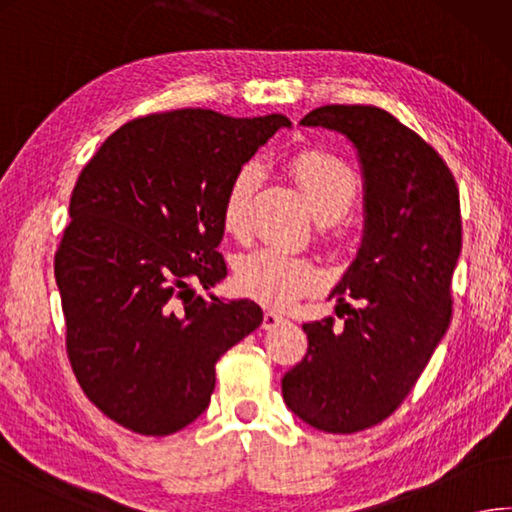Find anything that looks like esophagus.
I'll list each match as a JSON object with an SVG mask.
<instances>
[{"label": "esophagus", "instance_id": "esophagus-1", "mask_svg": "<svg viewBox=\"0 0 512 512\" xmlns=\"http://www.w3.org/2000/svg\"><path fill=\"white\" fill-rule=\"evenodd\" d=\"M285 323V316L278 314V312H265L263 316V327L265 330H276L278 325Z\"/></svg>", "mask_w": 512, "mask_h": 512}]
</instances>
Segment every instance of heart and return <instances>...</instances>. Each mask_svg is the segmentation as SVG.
<instances>
[{
	"instance_id": "b5f03b06",
	"label": "heart",
	"mask_w": 512,
	"mask_h": 512,
	"mask_svg": "<svg viewBox=\"0 0 512 512\" xmlns=\"http://www.w3.org/2000/svg\"><path fill=\"white\" fill-rule=\"evenodd\" d=\"M292 173L318 223H336L352 207L356 180L343 162L305 151L292 160ZM258 182L260 167L256 162H247L231 178L223 200V227L229 234H245ZM234 274L240 292L269 307H289L321 285L323 278L310 258L276 247H256L240 254Z\"/></svg>"
}]
</instances>
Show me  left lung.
Returning <instances> with one entry per match:
<instances>
[{
    "mask_svg": "<svg viewBox=\"0 0 512 512\" xmlns=\"http://www.w3.org/2000/svg\"><path fill=\"white\" fill-rule=\"evenodd\" d=\"M301 127L352 144L363 178V236L330 292L345 323H305L307 354L283 376L287 408L334 435L372 428L401 406L452 318L461 254L459 191L446 162L376 106L327 104ZM350 295L359 308L344 303Z\"/></svg>",
    "mask_w": 512,
    "mask_h": 512,
    "instance_id": "left-lung-1",
    "label": "left lung"
}]
</instances>
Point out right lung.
I'll return each instance as SVG.
<instances>
[{"instance_id": "obj_1", "label": "right lung", "mask_w": 512, "mask_h": 512, "mask_svg": "<svg viewBox=\"0 0 512 512\" xmlns=\"http://www.w3.org/2000/svg\"><path fill=\"white\" fill-rule=\"evenodd\" d=\"M283 127L278 113L147 115L106 138L77 178L55 254L66 352L86 397L120 426L165 437L196 421L216 361L263 323L247 298L184 294L227 276L216 252L225 191Z\"/></svg>"}]
</instances>
